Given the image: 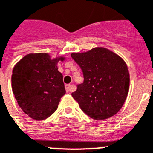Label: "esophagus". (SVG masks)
I'll list each match as a JSON object with an SVG mask.
<instances>
[{
  "mask_svg": "<svg viewBox=\"0 0 153 153\" xmlns=\"http://www.w3.org/2000/svg\"><path fill=\"white\" fill-rule=\"evenodd\" d=\"M73 88V86L72 85V84H66V85H65V90H66L67 92L72 91Z\"/></svg>",
  "mask_w": 153,
  "mask_h": 153,
  "instance_id": "1",
  "label": "esophagus"
}]
</instances>
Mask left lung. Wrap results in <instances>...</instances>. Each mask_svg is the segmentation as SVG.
I'll return each instance as SVG.
<instances>
[{"label": "left lung", "instance_id": "8db88e82", "mask_svg": "<svg viewBox=\"0 0 153 153\" xmlns=\"http://www.w3.org/2000/svg\"><path fill=\"white\" fill-rule=\"evenodd\" d=\"M84 75V82L72 93L80 109L90 118H111L122 108L128 95L129 73L124 60L103 47L73 53Z\"/></svg>", "mask_w": 153, "mask_h": 153}]
</instances>
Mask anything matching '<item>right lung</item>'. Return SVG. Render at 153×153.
<instances>
[{
    "instance_id": "1",
    "label": "right lung",
    "mask_w": 153,
    "mask_h": 153,
    "mask_svg": "<svg viewBox=\"0 0 153 153\" xmlns=\"http://www.w3.org/2000/svg\"><path fill=\"white\" fill-rule=\"evenodd\" d=\"M46 53H29L15 65L12 87L15 98L24 113L35 120L53 114L65 94L63 76L57 70L59 61Z\"/></svg>"
}]
</instances>
